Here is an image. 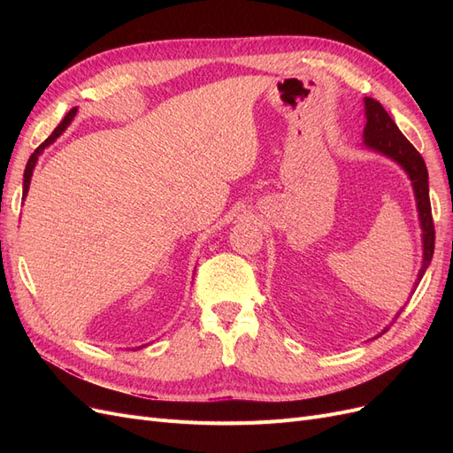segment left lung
Instances as JSON below:
<instances>
[{"label": "left lung", "mask_w": 453, "mask_h": 453, "mask_svg": "<svg viewBox=\"0 0 453 453\" xmlns=\"http://www.w3.org/2000/svg\"><path fill=\"white\" fill-rule=\"evenodd\" d=\"M365 117H366V125L363 130V145L370 150H374V153H380L399 164V166L406 172L408 180L412 181L416 205H418V219L421 226V243H423L421 268L418 272V278L412 289L416 291V287L419 285L425 270H427V266L431 265L433 251H434V225H433L431 202H429L427 166H425V160L421 158L416 147L404 138L399 127L395 125V120L388 115V111L381 107L380 102L372 98H365ZM399 313L395 315V319L399 318Z\"/></svg>", "instance_id": "left-lung-1"}]
</instances>
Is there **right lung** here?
Returning <instances> with one entry per match:
<instances>
[{"mask_svg":"<svg viewBox=\"0 0 453 453\" xmlns=\"http://www.w3.org/2000/svg\"><path fill=\"white\" fill-rule=\"evenodd\" d=\"M75 113H77V107H73L70 113H67L65 117H64V120L60 122V125L54 128V132L49 135V138L41 143L35 150H34V155L30 157V160H28V164H26V170H24V187H22V198H26L28 196V190H30V181H32V175H34V168H35V164H37V158H39V155L43 153L45 150V147H49V145H52L54 142H57L60 135L65 132V128L72 125V120H73V117H75ZM140 348H143V346H140ZM138 348V349H140Z\"/></svg>","mask_w":453,"mask_h":453,"instance_id":"obj_1","label":"right lung"}]
</instances>
